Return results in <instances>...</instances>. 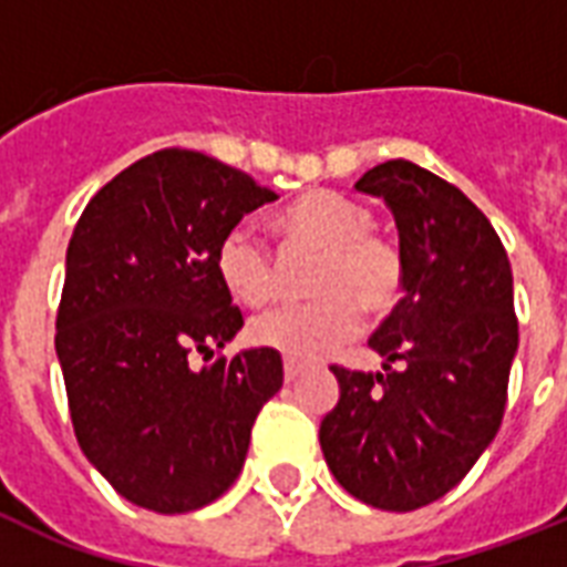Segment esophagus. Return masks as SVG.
Here are the masks:
<instances>
[{
	"mask_svg": "<svg viewBox=\"0 0 567 567\" xmlns=\"http://www.w3.org/2000/svg\"><path fill=\"white\" fill-rule=\"evenodd\" d=\"M300 373H302V364L291 362V359L285 362V382H297V379H300Z\"/></svg>",
	"mask_w": 567,
	"mask_h": 567,
	"instance_id": "esophagus-1",
	"label": "esophagus"
}]
</instances>
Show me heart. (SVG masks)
Listing matches in <instances>:
<instances>
[{"label":"heart","instance_id":"obj_1","mask_svg":"<svg viewBox=\"0 0 567 567\" xmlns=\"http://www.w3.org/2000/svg\"><path fill=\"white\" fill-rule=\"evenodd\" d=\"M373 212L338 190H306L276 217L285 256H318L309 276L315 302L285 306L252 320V344L311 362L359 329V309L388 315L405 291L403 249L373 231ZM217 274L235 300L265 306L279 288V261L249 226H235L217 247Z\"/></svg>","mask_w":567,"mask_h":567}]
</instances>
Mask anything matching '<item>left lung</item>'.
<instances>
[{
    "label": "left lung",
    "mask_w": 567,
    "mask_h": 567,
    "mask_svg": "<svg viewBox=\"0 0 567 567\" xmlns=\"http://www.w3.org/2000/svg\"><path fill=\"white\" fill-rule=\"evenodd\" d=\"M355 190L394 214L405 291L368 341L382 373L332 364L341 396L320 450L353 497L412 512L462 483L501 430L518 353L512 267L488 217L417 164H377Z\"/></svg>",
    "instance_id": "1"
}]
</instances>
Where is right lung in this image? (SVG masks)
Wrapping results in <instances>:
<instances>
[{"mask_svg":"<svg viewBox=\"0 0 567 567\" xmlns=\"http://www.w3.org/2000/svg\"><path fill=\"white\" fill-rule=\"evenodd\" d=\"M276 194L194 150L135 162L93 196L66 247L55 320L79 447L114 492L176 515L238 480L282 355L212 359L244 327L217 274V247Z\"/></svg>","mask_w":567,"mask_h":567,"instance_id":"1","label":"right lung"}]
</instances>
